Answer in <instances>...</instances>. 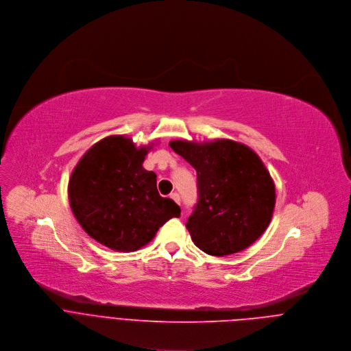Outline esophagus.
Wrapping results in <instances>:
<instances>
[{
	"instance_id": "1",
	"label": "esophagus",
	"mask_w": 351,
	"mask_h": 351,
	"mask_svg": "<svg viewBox=\"0 0 351 351\" xmlns=\"http://www.w3.org/2000/svg\"><path fill=\"white\" fill-rule=\"evenodd\" d=\"M170 197L176 202V203H178L180 204V195L177 193V192H173V193H170Z\"/></svg>"
}]
</instances>
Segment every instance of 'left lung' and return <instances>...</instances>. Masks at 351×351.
Segmentation results:
<instances>
[{
  "label": "left lung",
  "mask_w": 351,
  "mask_h": 351,
  "mask_svg": "<svg viewBox=\"0 0 351 351\" xmlns=\"http://www.w3.org/2000/svg\"><path fill=\"white\" fill-rule=\"evenodd\" d=\"M197 174V204L186 230L207 254L228 256L254 243L271 223L275 185L258 155L232 139L169 144Z\"/></svg>",
  "instance_id": "1"
}]
</instances>
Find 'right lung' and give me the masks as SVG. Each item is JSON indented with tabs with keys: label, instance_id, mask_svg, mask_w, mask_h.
Here are the masks:
<instances>
[{
	"label": "right lung",
	"instance_id": "right-lung-1",
	"mask_svg": "<svg viewBox=\"0 0 351 351\" xmlns=\"http://www.w3.org/2000/svg\"><path fill=\"white\" fill-rule=\"evenodd\" d=\"M152 148L110 135L94 144L70 176L67 193L76 220L112 250L141 249L166 221L180 217V206L159 195L156 174L143 167Z\"/></svg>",
	"mask_w": 351,
	"mask_h": 351
}]
</instances>
